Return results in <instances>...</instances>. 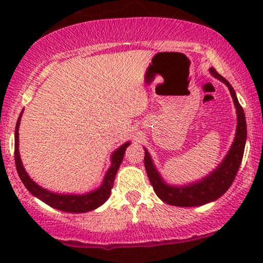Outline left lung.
I'll return each mask as SVG.
<instances>
[{"mask_svg": "<svg viewBox=\"0 0 263 263\" xmlns=\"http://www.w3.org/2000/svg\"><path fill=\"white\" fill-rule=\"evenodd\" d=\"M211 73L219 80H221L228 86L231 93L233 103H235L237 110V117H238V123H237V133L235 141H233L231 149L229 151L228 156L222 160V163L217 167V170L212 172L210 176L203 178L202 181L195 183V184L188 186H170L165 184L163 179L160 178L156 167L151 160V157L145 149V167L147 176L152 184L154 192L160 197L164 202L172 206L179 207H194L201 206L211 201H214L224 195L228 189L231 186L232 182L235 181L237 172L240 166L243 159L244 147H246L247 140V122L244 116L243 107L237 99L236 93L233 91L232 86L230 82L222 78L220 74L214 68H211Z\"/></svg>", "mask_w": 263, "mask_h": 263, "instance_id": "1", "label": "left lung"}]
</instances>
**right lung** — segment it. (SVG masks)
<instances>
[{
  "label": "right lung",
  "instance_id": "1",
  "mask_svg": "<svg viewBox=\"0 0 263 263\" xmlns=\"http://www.w3.org/2000/svg\"><path fill=\"white\" fill-rule=\"evenodd\" d=\"M20 118L21 114L15 125V147H14L15 166L20 179L23 181L24 185L26 186L27 190L32 194V195L38 197V199L42 200L43 202L56 208V210L69 212V213H85V212L96 210L97 207L102 206V204L109 199L110 192L114 186L115 176H116L122 160H123L125 149H127V147L129 146V142L124 143V145H122L117 151H115L112 157H111V161H112V163H111L109 171L106 172L103 185L100 186L99 189H97L95 192L89 194H85V195H59V194L50 193L48 190L43 189L42 186L35 184V183L28 177L26 171H25L19 156V133L17 132H19Z\"/></svg>",
  "mask_w": 263,
  "mask_h": 263
}]
</instances>
